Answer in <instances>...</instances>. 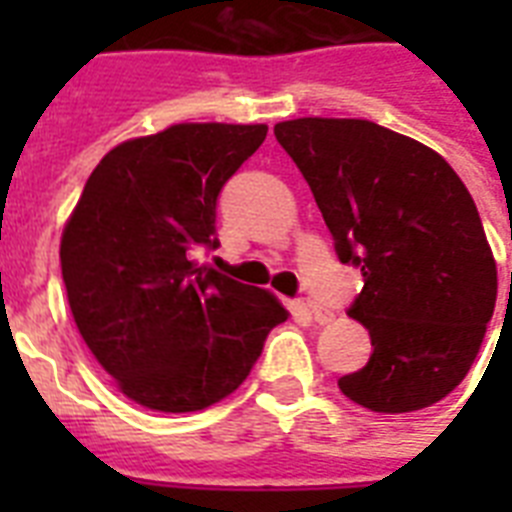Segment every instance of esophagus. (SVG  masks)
I'll return each mask as SVG.
<instances>
[{
  "instance_id": "esophagus-1",
  "label": "esophagus",
  "mask_w": 512,
  "mask_h": 512,
  "mask_svg": "<svg viewBox=\"0 0 512 512\" xmlns=\"http://www.w3.org/2000/svg\"><path fill=\"white\" fill-rule=\"evenodd\" d=\"M308 313H311L316 324H329V321H332V311L319 303H308Z\"/></svg>"
}]
</instances>
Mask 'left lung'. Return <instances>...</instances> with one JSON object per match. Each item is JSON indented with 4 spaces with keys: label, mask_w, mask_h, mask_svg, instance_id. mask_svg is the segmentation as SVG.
Segmentation results:
<instances>
[{
    "label": "left lung",
    "mask_w": 512,
    "mask_h": 512,
    "mask_svg": "<svg viewBox=\"0 0 512 512\" xmlns=\"http://www.w3.org/2000/svg\"><path fill=\"white\" fill-rule=\"evenodd\" d=\"M273 135L311 185L340 263L364 276L348 316L374 350L337 380L342 393L382 414L449 396L497 303V263L465 183L433 148L366 119L305 116Z\"/></svg>",
    "instance_id": "obj_1"
}]
</instances>
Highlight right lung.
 Returning <instances> with one entry per match:
<instances>
[{
    "mask_svg": "<svg viewBox=\"0 0 512 512\" xmlns=\"http://www.w3.org/2000/svg\"><path fill=\"white\" fill-rule=\"evenodd\" d=\"M265 124H172L92 170L60 239L76 329L116 388L154 412L231 396L287 308L191 260L217 249V196L263 146Z\"/></svg>",
    "mask_w": 512,
    "mask_h": 512,
    "instance_id": "right-lung-1",
    "label": "right lung"
}]
</instances>
